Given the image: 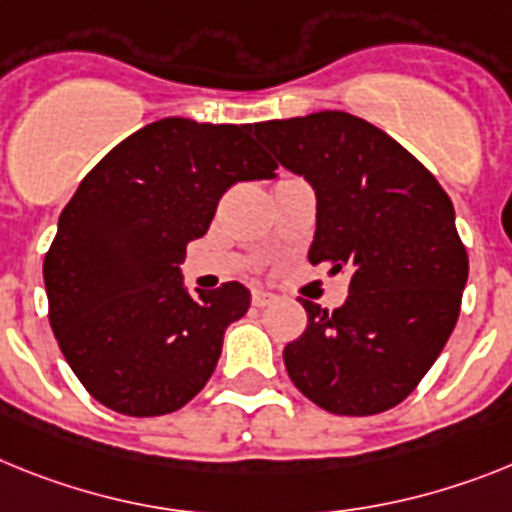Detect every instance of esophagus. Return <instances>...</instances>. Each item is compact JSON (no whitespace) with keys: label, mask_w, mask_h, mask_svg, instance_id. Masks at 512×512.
Returning a JSON list of instances; mask_svg holds the SVG:
<instances>
[{"label":"esophagus","mask_w":512,"mask_h":512,"mask_svg":"<svg viewBox=\"0 0 512 512\" xmlns=\"http://www.w3.org/2000/svg\"><path fill=\"white\" fill-rule=\"evenodd\" d=\"M276 299L278 296L273 294V291H265V289L252 291V304H255V307H268V304H273Z\"/></svg>","instance_id":"34e87169"}]
</instances>
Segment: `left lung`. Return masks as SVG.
<instances>
[{"label":"left lung","instance_id":"left-lung-1","mask_svg":"<svg viewBox=\"0 0 512 512\" xmlns=\"http://www.w3.org/2000/svg\"><path fill=\"white\" fill-rule=\"evenodd\" d=\"M255 137L315 190L309 263L351 278L333 312L302 299L307 330L283 349L291 382L330 414L393 409L461 312L468 255L448 192L393 137L346 111L260 122Z\"/></svg>","mask_w":512,"mask_h":512}]
</instances>
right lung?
<instances>
[{
  "label": "right lung",
  "instance_id": "add662e5",
  "mask_svg": "<svg viewBox=\"0 0 512 512\" xmlns=\"http://www.w3.org/2000/svg\"><path fill=\"white\" fill-rule=\"evenodd\" d=\"M249 124L169 117L145 124L85 176L44 260L49 322L96 401L161 416L192 401L218 364L249 291L184 289L187 244L208 231L231 184L273 179Z\"/></svg>",
  "mask_w": 512,
  "mask_h": 512
}]
</instances>
